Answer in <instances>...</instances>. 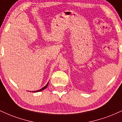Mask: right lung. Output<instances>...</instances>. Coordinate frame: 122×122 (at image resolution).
<instances>
[{
	"label": "right lung",
	"instance_id": "add662e5",
	"mask_svg": "<svg viewBox=\"0 0 122 122\" xmlns=\"http://www.w3.org/2000/svg\"><path fill=\"white\" fill-rule=\"evenodd\" d=\"M48 84H49V82H48V83L46 84V85H45V86H44V87H43L42 88V89H40V90H38V91H34L33 92L34 93V92H41V91H43V90H44L45 89H46V88H47V86H48ZM33 92V91H32Z\"/></svg>",
	"mask_w": 122,
	"mask_h": 122
}]
</instances>
